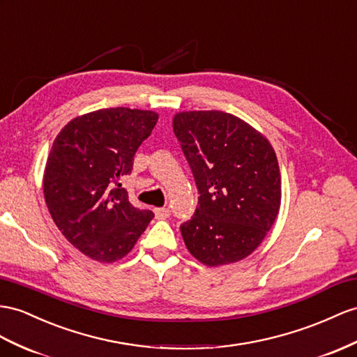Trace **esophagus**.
I'll list each match as a JSON object with an SVG mask.
<instances>
[{
  "instance_id": "esophagus-1",
  "label": "esophagus",
  "mask_w": 357,
  "mask_h": 357,
  "mask_svg": "<svg viewBox=\"0 0 357 357\" xmlns=\"http://www.w3.org/2000/svg\"><path fill=\"white\" fill-rule=\"evenodd\" d=\"M153 213L158 220H162V218H167L170 215V209L169 208H155Z\"/></svg>"
}]
</instances>
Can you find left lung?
<instances>
[{"label":"left lung","instance_id":"8db88e82","mask_svg":"<svg viewBox=\"0 0 357 357\" xmlns=\"http://www.w3.org/2000/svg\"><path fill=\"white\" fill-rule=\"evenodd\" d=\"M173 131L199 190L181 225L188 252L208 267L238 262L258 248L280 208V172L270 142L229 113L182 112Z\"/></svg>","mask_w":357,"mask_h":357}]
</instances>
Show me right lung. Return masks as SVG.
<instances>
[{"label": "right lung", "instance_id": "right-lung-1", "mask_svg": "<svg viewBox=\"0 0 357 357\" xmlns=\"http://www.w3.org/2000/svg\"><path fill=\"white\" fill-rule=\"evenodd\" d=\"M157 121L149 109L102 108L72 119L52 143L45 202L65 238L90 259H122L153 218L130 204L121 179Z\"/></svg>", "mask_w": 357, "mask_h": 357}]
</instances>
